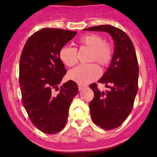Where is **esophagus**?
<instances>
[{
  "label": "esophagus",
  "mask_w": 157,
  "mask_h": 157,
  "mask_svg": "<svg viewBox=\"0 0 157 157\" xmlns=\"http://www.w3.org/2000/svg\"><path fill=\"white\" fill-rule=\"evenodd\" d=\"M84 87H85V86L81 85V84H78V90H82Z\"/></svg>",
  "instance_id": "1"
}]
</instances>
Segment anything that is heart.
<instances>
[{
  "mask_svg": "<svg viewBox=\"0 0 157 157\" xmlns=\"http://www.w3.org/2000/svg\"><path fill=\"white\" fill-rule=\"evenodd\" d=\"M78 42L82 46L90 48L89 61L97 62L105 67L112 62L114 54V48L111 43L104 41L101 35L97 34H87L82 36ZM60 61L67 67H73L77 63V49L65 45L59 51ZM101 75L99 67L95 63L82 64L71 70L67 74L69 79L78 84H87L97 79Z\"/></svg>",
  "mask_w": 157,
  "mask_h": 157,
  "instance_id": "heart-1",
  "label": "heart"
}]
</instances>
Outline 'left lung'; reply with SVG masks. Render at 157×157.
I'll return each instance as SVG.
<instances>
[{"label": "left lung", "mask_w": 157, "mask_h": 157, "mask_svg": "<svg viewBox=\"0 0 157 157\" xmlns=\"http://www.w3.org/2000/svg\"><path fill=\"white\" fill-rule=\"evenodd\" d=\"M105 31L115 42L113 58L109 69L98 82L110 88L100 91L97 83L90 86L94 98L89 105L93 122L101 128H117L127 120L134 106L138 90V63L135 48L129 36L111 25H100L84 29Z\"/></svg>", "instance_id": "8db88e82"}]
</instances>
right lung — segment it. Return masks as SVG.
Masks as SVG:
<instances>
[{
  "label": "right lung",
  "mask_w": 157,
  "mask_h": 157,
  "mask_svg": "<svg viewBox=\"0 0 157 157\" xmlns=\"http://www.w3.org/2000/svg\"><path fill=\"white\" fill-rule=\"evenodd\" d=\"M76 31L43 28L25 44L19 60L22 102L32 123L45 134H56L65 127L69 107L78 88L69 80L59 85L67 71L59 51L76 35Z\"/></svg>",
  "instance_id": "add662e5"
}]
</instances>
